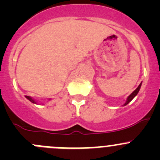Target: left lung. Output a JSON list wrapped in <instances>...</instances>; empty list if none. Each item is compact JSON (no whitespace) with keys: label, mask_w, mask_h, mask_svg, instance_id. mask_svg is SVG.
I'll use <instances>...</instances> for the list:
<instances>
[{"label":"left lung","mask_w":160,"mask_h":160,"mask_svg":"<svg viewBox=\"0 0 160 160\" xmlns=\"http://www.w3.org/2000/svg\"><path fill=\"white\" fill-rule=\"evenodd\" d=\"M141 85H142V83H140V84L138 85V88H137L136 89H135V90H134V91L132 92V93H131V94L129 95V96L128 97V98H127V101H126V102L125 103V104H124V105H127V104H128V103H129L130 101H132V100L133 99V98H135V97L136 96L137 94H138V91H139V90H140V88H141Z\"/></svg>","instance_id":"left-lung-1"}]
</instances>
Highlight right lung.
<instances>
[{"instance_id":"right-lung-1","label":"right lung","mask_w":160,"mask_h":160,"mask_svg":"<svg viewBox=\"0 0 160 160\" xmlns=\"http://www.w3.org/2000/svg\"><path fill=\"white\" fill-rule=\"evenodd\" d=\"M26 98H27V99H28V100H29V101H31V102L34 103V104H37V103H36V102H35V101H34V100H33V99H32V98H30V97H28V96H26Z\"/></svg>"}]
</instances>
